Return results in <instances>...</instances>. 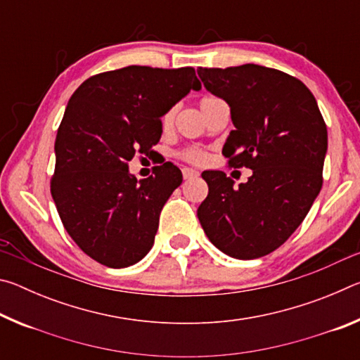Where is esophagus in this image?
I'll return each instance as SVG.
<instances>
[{"instance_id":"esophagus-1","label":"esophagus","mask_w":360,"mask_h":360,"mask_svg":"<svg viewBox=\"0 0 360 360\" xmlns=\"http://www.w3.org/2000/svg\"><path fill=\"white\" fill-rule=\"evenodd\" d=\"M182 176H184V179H192V178H197L198 172H195L192 168H184L182 169Z\"/></svg>"}]
</instances>
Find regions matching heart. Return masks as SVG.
<instances>
[{
    "mask_svg": "<svg viewBox=\"0 0 360 360\" xmlns=\"http://www.w3.org/2000/svg\"><path fill=\"white\" fill-rule=\"evenodd\" d=\"M214 101H217V98H214V96H206V98H203L202 103H200V108H202V111H203V109H206V106H210L211 103H214ZM172 119H173V111H169L163 115V124L165 125L169 124ZM205 157L206 155L203 154V152L198 149H188L184 152V154H182V158H186V160L192 162V163H202L205 160Z\"/></svg>",
    "mask_w": 360,
    "mask_h": 360,
    "instance_id": "obj_1",
    "label": "heart"
}]
</instances>
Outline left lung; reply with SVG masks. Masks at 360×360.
Returning <instances> with one entry per match:
<instances>
[{
  "label": "left lung",
  "instance_id": "8db88e82",
  "mask_svg": "<svg viewBox=\"0 0 360 360\" xmlns=\"http://www.w3.org/2000/svg\"><path fill=\"white\" fill-rule=\"evenodd\" d=\"M197 71L230 106L235 130L222 154L230 167L252 169L238 187L224 172H203L210 191L198 221L224 254L264 257L294 233L321 192L326 122L307 85L283 71L252 63Z\"/></svg>",
  "mask_w": 360,
  "mask_h": 360
}]
</instances>
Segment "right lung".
I'll use <instances>...</instances> for the list:
<instances>
[{
  "label": "right lung",
  "mask_w": 360,
  "mask_h": 360,
  "mask_svg": "<svg viewBox=\"0 0 360 360\" xmlns=\"http://www.w3.org/2000/svg\"><path fill=\"white\" fill-rule=\"evenodd\" d=\"M202 84L193 68L125 66L79 85L56 139L52 198L66 231L94 260L125 268L150 251L182 173L172 162L136 179L129 162L160 141L162 117Z\"/></svg>",
  "instance_id": "add662e5"
}]
</instances>
